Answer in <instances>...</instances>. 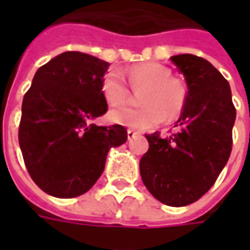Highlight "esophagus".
Listing matches in <instances>:
<instances>
[{"label":"esophagus","mask_w":250,"mask_h":250,"mask_svg":"<svg viewBox=\"0 0 250 250\" xmlns=\"http://www.w3.org/2000/svg\"><path fill=\"white\" fill-rule=\"evenodd\" d=\"M136 135H138V132H136V131L131 130V128H130V130H127V138H128V141L134 139Z\"/></svg>","instance_id":"1"}]
</instances>
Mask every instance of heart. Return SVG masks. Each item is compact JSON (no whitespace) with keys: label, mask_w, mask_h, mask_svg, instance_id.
Listing matches in <instances>:
<instances>
[{"label":"heart","mask_w":250,"mask_h":250,"mask_svg":"<svg viewBox=\"0 0 250 250\" xmlns=\"http://www.w3.org/2000/svg\"><path fill=\"white\" fill-rule=\"evenodd\" d=\"M127 79L132 89L146 88L142 96L141 108L128 105L118 107L109 112V120L116 125L136 130H148L165 122L166 116L175 118L181 114L186 100L184 84L170 77V71L158 62H146L131 68ZM102 91L111 105L125 103L131 91L119 71L108 72L102 83Z\"/></svg>","instance_id":"1"}]
</instances>
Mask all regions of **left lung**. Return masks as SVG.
Returning a JSON list of instances; mask_svg holds the SVG:
<instances>
[{
    "label": "left lung",
    "mask_w": 250,
    "mask_h": 250,
    "mask_svg": "<svg viewBox=\"0 0 250 250\" xmlns=\"http://www.w3.org/2000/svg\"><path fill=\"white\" fill-rule=\"evenodd\" d=\"M184 75L188 93L179 130L167 138L146 135L139 162L147 190L162 204L186 206L210 190L230 157L236 120L229 83L208 60L194 55L170 59Z\"/></svg>",
    "instance_id": "obj_1"
}]
</instances>
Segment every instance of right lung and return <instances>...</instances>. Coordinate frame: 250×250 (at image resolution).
Instances as JSON below:
<instances>
[{"mask_svg":"<svg viewBox=\"0 0 250 250\" xmlns=\"http://www.w3.org/2000/svg\"><path fill=\"white\" fill-rule=\"evenodd\" d=\"M109 64L82 52H64L36 72L22 100L19 142L39 188L73 198L96 184L111 147L127 141L123 125H96L107 112L102 91Z\"/></svg>","mask_w":250,"mask_h":250,"instance_id":"right-lung-1","label":"right lung"}]
</instances>
